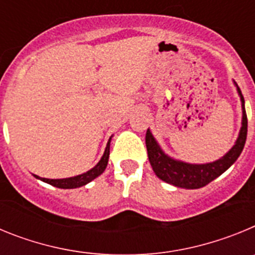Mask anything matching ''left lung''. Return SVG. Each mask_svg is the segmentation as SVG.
Returning <instances> with one entry per match:
<instances>
[{"label": "left lung", "mask_w": 255, "mask_h": 255, "mask_svg": "<svg viewBox=\"0 0 255 255\" xmlns=\"http://www.w3.org/2000/svg\"><path fill=\"white\" fill-rule=\"evenodd\" d=\"M243 103V125L239 138L234 145L226 154L218 161L206 164H190L185 162L175 161L164 154L157 141L154 140L153 135L150 134L149 129L145 134V144H147L148 158H149L152 168L154 173L163 181L172 184L179 188L185 189H199L206 186L211 181L218 177L225 172L227 168L238 159L243 148L245 145L248 132V119L247 112L244 107V97H243L240 88H238Z\"/></svg>", "instance_id": "left-lung-1"}]
</instances>
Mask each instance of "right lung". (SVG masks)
Wrapping results in <instances>:
<instances>
[{"instance_id": "right-lung-1", "label": "right lung", "mask_w": 255, "mask_h": 255, "mask_svg": "<svg viewBox=\"0 0 255 255\" xmlns=\"http://www.w3.org/2000/svg\"><path fill=\"white\" fill-rule=\"evenodd\" d=\"M110 141H111V138H110V140H108L105 153H103L101 161L97 163V166H94L92 170L83 173V175L69 177V179H44V177H38L37 175H34V176L37 177V179L42 180V181L47 182V184H49V185H53L56 186V188H61V189H74V188H79V186L85 185V184L91 182L92 180H94L96 177L100 176L101 173H102L103 171L106 170V167H107L108 155H110Z\"/></svg>"}]
</instances>
